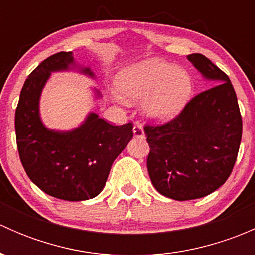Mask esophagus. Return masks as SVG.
I'll use <instances>...</instances> for the list:
<instances>
[{
  "instance_id": "1",
  "label": "esophagus",
  "mask_w": 255,
  "mask_h": 255,
  "mask_svg": "<svg viewBox=\"0 0 255 255\" xmlns=\"http://www.w3.org/2000/svg\"><path fill=\"white\" fill-rule=\"evenodd\" d=\"M133 134H134L135 138H139V139H144V137H145L143 127L139 125V123H135L134 127H133Z\"/></svg>"
}]
</instances>
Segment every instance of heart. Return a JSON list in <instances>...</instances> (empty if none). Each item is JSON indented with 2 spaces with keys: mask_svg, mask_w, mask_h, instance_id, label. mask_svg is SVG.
<instances>
[{
  "mask_svg": "<svg viewBox=\"0 0 255 255\" xmlns=\"http://www.w3.org/2000/svg\"><path fill=\"white\" fill-rule=\"evenodd\" d=\"M116 89L127 104H137L145 98L143 111L146 117L165 123L175 118L187 104L192 80L173 64L149 59L121 71Z\"/></svg>",
  "mask_w": 255,
  "mask_h": 255,
  "instance_id": "1",
  "label": "heart"
}]
</instances>
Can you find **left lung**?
I'll return each mask as SVG.
<instances>
[{
	"mask_svg": "<svg viewBox=\"0 0 255 255\" xmlns=\"http://www.w3.org/2000/svg\"><path fill=\"white\" fill-rule=\"evenodd\" d=\"M187 60L215 86L195 96L166 125L144 128L151 184L177 201L200 199L222 186L242 139V117L230 78L202 54H190Z\"/></svg>",
	"mask_w": 255,
	"mask_h": 255,
	"instance_id": "1",
	"label": "left lung"
}]
</instances>
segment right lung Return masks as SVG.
Segmentation results:
<instances>
[{
	"mask_svg": "<svg viewBox=\"0 0 255 255\" xmlns=\"http://www.w3.org/2000/svg\"><path fill=\"white\" fill-rule=\"evenodd\" d=\"M75 71L96 80L73 51L49 56L25 80L16 110V137L28 177L42 191L66 201L94 199L104 190L115 159L133 138L132 123L112 126L95 112L69 130L50 129L40 117V97L51 73ZM95 100L101 92L92 87Z\"/></svg>",
	"mask_w": 255,
	"mask_h": 255,
	"instance_id": "right-lung-1",
	"label": "right lung"
}]
</instances>
